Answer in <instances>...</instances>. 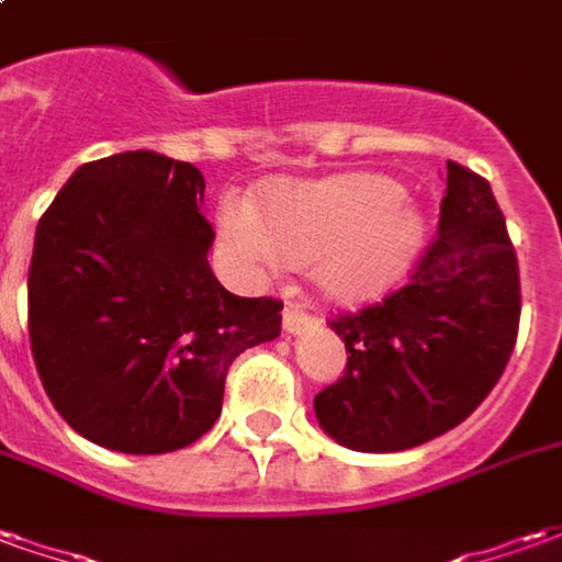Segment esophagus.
Here are the masks:
<instances>
[{"label": "esophagus", "mask_w": 562, "mask_h": 562, "mask_svg": "<svg viewBox=\"0 0 562 562\" xmlns=\"http://www.w3.org/2000/svg\"><path fill=\"white\" fill-rule=\"evenodd\" d=\"M313 325H318V318L310 316V313H306V310H301L297 304H289L285 310H282V328L289 330V334H297V330L313 328Z\"/></svg>", "instance_id": "34e87169"}]
</instances>
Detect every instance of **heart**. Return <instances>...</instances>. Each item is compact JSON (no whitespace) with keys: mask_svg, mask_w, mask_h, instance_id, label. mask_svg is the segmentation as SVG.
<instances>
[{"mask_svg":"<svg viewBox=\"0 0 562 562\" xmlns=\"http://www.w3.org/2000/svg\"><path fill=\"white\" fill-rule=\"evenodd\" d=\"M222 244L246 273L310 265L318 289L337 301H367L409 268L424 222L403 189L379 173L280 183L265 210L225 192L216 210Z\"/></svg>","mask_w":562,"mask_h":562,"instance_id":"heart-1","label":"heart"}]
</instances>
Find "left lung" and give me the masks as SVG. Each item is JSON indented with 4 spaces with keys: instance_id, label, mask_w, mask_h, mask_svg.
Instances as JSON below:
<instances>
[{
    "instance_id": "8db88e82",
    "label": "left lung",
    "mask_w": 562,
    "mask_h": 562,
    "mask_svg": "<svg viewBox=\"0 0 562 562\" xmlns=\"http://www.w3.org/2000/svg\"><path fill=\"white\" fill-rule=\"evenodd\" d=\"M446 168L439 232L409 282L330 318L349 358L313 406L322 430L355 451H403L458 427L518 340V256L503 210L484 177Z\"/></svg>"
}]
</instances>
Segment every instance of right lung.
Listing matches in <instances>:
<instances>
[{"label": "right lung", "instance_id": "add662e5", "mask_svg": "<svg viewBox=\"0 0 562 562\" xmlns=\"http://www.w3.org/2000/svg\"><path fill=\"white\" fill-rule=\"evenodd\" d=\"M204 173L149 149L87 161L35 228L30 342L80 436L126 454L192 446L240 352L280 337L282 301L225 292L207 265Z\"/></svg>", "mask_w": 562, "mask_h": 562}]
</instances>
